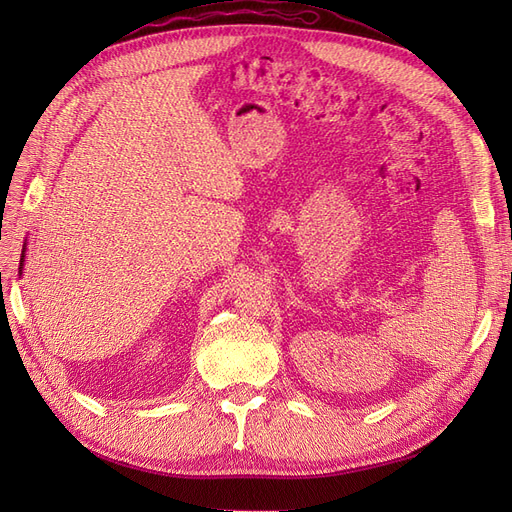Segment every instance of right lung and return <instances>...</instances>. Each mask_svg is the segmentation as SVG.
<instances>
[{"instance_id":"right-lung-1","label":"right lung","mask_w":512,"mask_h":512,"mask_svg":"<svg viewBox=\"0 0 512 512\" xmlns=\"http://www.w3.org/2000/svg\"><path fill=\"white\" fill-rule=\"evenodd\" d=\"M25 267V247H23V254H21V262H19V273H23Z\"/></svg>"}]
</instances>
